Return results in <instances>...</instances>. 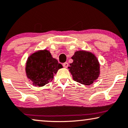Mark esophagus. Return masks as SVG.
Instances as JSON below:
<instances>
[{
    "mask_svg": "<svg viewBox=\"0 0 128 128\" xmlns=\"http://www.w3.org/2000/svg\"><path fill=\"white\" fill-rule=\"evenodd\" d=\"M68 64L67 62H65V63H64V64H63V66H64V68H67L68 67Z\"/></svg>",
    "mask_w": 128,
    "mask_h": 128,
    "instance_id": "obj_1",
    "label": "esophagus"
}]
</instances>
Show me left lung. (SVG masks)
Instances as JSON below:
<instances>
[{"label": "left lung", "instance_id": "8db88e82", "mask_svg": "<svg viewBox=\"0 0 128 128\" xmlns=\"http://www.w3.org/2000/svg\"><path fill=\"white\" fill-rule=\"evenodd\" d=\"M73 63L68 67L74 81L86 86L93 84L100 74L98 58L90 51H77L72 57Z\"/></svg>", "mask_w": 128, "mask_h": 128}]
</instances>
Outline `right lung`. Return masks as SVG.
Masks as SVG:
<instances>
[{"instance_id": "1", "label": "right lung", "mask_w": 128, "mask_h": 128, "mask_svg": "<svg viewBox=\"0 0 128 128\" xmlns=\"http://www.w3.org/2000/svg\"><path fill=\"white\" fill-rule=\"evenodd\" d=\"M63 66L54 58L47 50L35 52L28 57L25 72L28 78L34 86H42L53 80L56 72Z\"/></svg>"}]
</instances>
